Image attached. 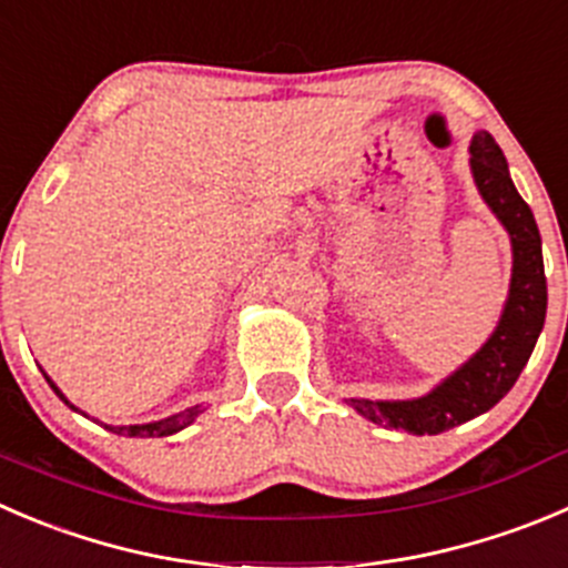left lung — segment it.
Here are the masks:
<instances>
[{
	"instance_id": "8db88e82",
	"label": "left lung",
	"mask_w": 568,
	"mask_h": 568,
	"mask_svg": "<svg viewBox=\"0 0 568 568\" xmlns=\"http://www.w3.org/2000/svg\"><path fill=\"white\" fill-rule=\"evenodd\" d=\"M471 174L483 200L497 213L514 244V277L499 327L469 363L427 396L405 402L349 399L368 422L388 424L394 430L416 436H438L491 410L514 388L521 368L530 361L547 316V277L538 224L510 180L503 150L486 130L477 132L471 141Z\"/></svg>"
}]
</instances>
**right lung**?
Listing matches in <instances>:
<instances>
[{
	"mask_svg": "<svg viewBox=\"0 0 568 568\" xmlns=\"http://www.w3.org/2000/svg\"><path fill=\"white\" fill-rule=\"evenodd\" d=\"M49 385H52L54 394H58L60 399L65 402V405L74 407L69 399H65L63 390H60L58 385L52 383V379H49ZM74 410H77V407H74ZM200 413H202V407L196 405V407H189V410L174 413V416L161 418V422H152V424H132V427H110V424H104V427H108L110 433H119V436H132V438H155L158 436V438H161V436H172V433H178V430H183V427H189V424L194 422V418L200 416Z\"/></svg>",
	"mask_w": 568,
	"mask_h": 568,
	"instance_id": "right-lung-1",
	"label": "right lung"
}]
</instances>
